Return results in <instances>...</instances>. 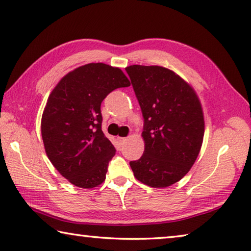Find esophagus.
Masks as SVG:
<instances>
[{
	"label": "esophagus",
	"instance_id": "obj_1",
	"mask_svg": "<svg viewBox=\"0 0 251 251\" xmlns=\"http://www.w3.org/2000/svg\"><path fill=\"white\" fill-rule=\"evenodd\" d=\"M118 140H119V143H120V146H122V144L126 142V138H119Z\"/></svg>",
	"mask_w": 251,
	"mask_h": 251
}]
</instances>
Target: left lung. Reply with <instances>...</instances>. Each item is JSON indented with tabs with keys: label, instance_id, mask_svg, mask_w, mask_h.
Returning a JSON list of instances; mask_svg holds the SVG:
<instances>
[{
	"label": "left lung",
	"instance_id": "left-lung-1",
	"mask_svg": "<svg viewBox=\"0 0 251 251\" xmlns=\"http://www.w3.org/2000/svg\"><path fill=\"white\" fill-rule=\"evenodd\" d=\"M144 119L143 155L131 161L134 177L163 188L187 174L199 156L205 122L195 90L172 70L161 66L126 68Z\"/></svg>",
	"mask_w": 251,
	"mask_h": 251
}]
</instances>
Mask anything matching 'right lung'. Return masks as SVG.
<instances>
[{"instance_id": "obj_1", "label": "right lung", "mask_w": 251, "mask_h": 251, "mask_svg": "<svg viewBox=\"0 0 251 251\" xmlns=\"http://www.w3.org/2000/svg\"><path fill=\"white\" fill-rule=\"evenodd\" d=\"M120 68L102 63L80 66L60 79L42 116V138L55 169L81 188L105 179L116 149L101 130L100 105L110 92L129 87Z\"/></svg>"}]
</instances>
